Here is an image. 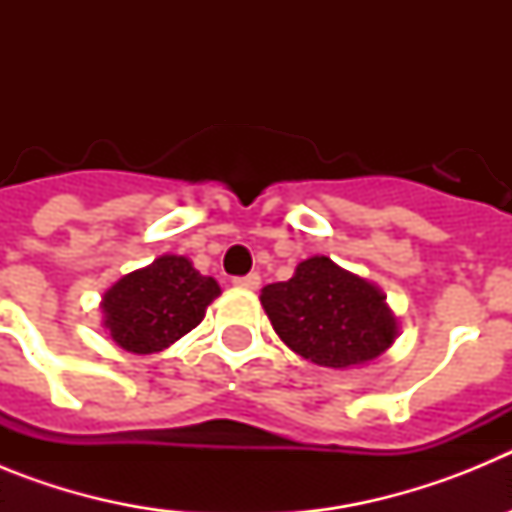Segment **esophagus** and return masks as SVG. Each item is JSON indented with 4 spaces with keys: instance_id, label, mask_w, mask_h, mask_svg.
I'll use <instances>...</instances> for the list:
<instances>
[{
    "instance_id": "1",
    "label": "esophagus",
    "mask_w": 512,
    "mask_h": 512,
    "mask_svg": "<svg viewBox=\"0 0 512 512\" xmlns=\"http://www.w3.org/2000/svg\"><path fill=\"white\" fill-rule=\"evenodd\" d=\"M233 284H235V287H241V289H259L261 277H259V274H246V277H235Z\"/></svg>"
}]
</instances>
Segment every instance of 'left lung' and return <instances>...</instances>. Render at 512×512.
I'll list each match as a JSON object with an SVG mask.
<instances>
[{"mask_svg": "<svg viewBox=\"0 0 512 512\" xmlns=\"http://www.w3.org/2000/svg\"><path fill=\"white\" fill-rule=\"evenodd\" d=\"M261 305L295 354L330 369L374 361L397 338V320L382 289L328 256L297 264L287 282L266 284Z\"/></svg>", "mask_w": 512, "mask_h": 512, "instance_id": "left-lung-1", "label": "left lung"}]
</instances>
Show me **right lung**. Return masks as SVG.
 <instances>
[{
	"instance_id": "obj_1",
	"label": "right lung",
	"mask_w": 512,
	"mask_h": 512,
	"mask_svg": "<svg viewBox=\"0 0 512 512\" xmlns=\"http://www.w3.org/2000/svg\"><path fill=\"white\" fill-rule=\"evenodd\" d=\"M217 295L215 279L202 277L184 256L166 253L104 292V328L130 354H156L197 328Z\"/></svg>"
}]
</instances>
